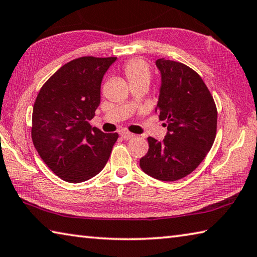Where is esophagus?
<instances>
[{
  "label": "esophagus",
  "mask_w": 257,
  "mask_h": 257,
  "mask_svg": "<svg viewBox=\"0 0 257 257\" xmlns=\"http://www.w3.org/2000/svg\"><path fill=\"white\" fill-rule=\"evenodd\" d=\"M121 137L123 139H132L135 137V135L132 133H128V132H122L121 133Z\"/></svg>",
  "instance_id": "34e87169"
}]
</instances>
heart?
Segmentation results:
<instances>
[{
  "label": "heart",
  "instance_id": "1",
  "mask_svg": "<svg viewBox=\"0 0 257 257\" xmlns=\"http://www.w3.org/2000/svg\"><path fill=\"white\" fill-rule=\"evenodd\" d=\"M124 75L127 77L130 85L138 81H149L151 78L150 68L145 61L141 59H134L125 64Z\"/></svg>",
  "mask_w": 257,
  "mask_h": 257
}]
</instances>
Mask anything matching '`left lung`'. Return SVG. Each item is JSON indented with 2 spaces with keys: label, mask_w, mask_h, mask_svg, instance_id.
Returning <instances> with one entry per match:
<instances>
[{
  "label": "left lung",
  "mask_w": 257,
  "mask_h": 257,
  "mask_svg": "<svg viewBox=\"0 0 257 257\" xmlns=\"http://www.w3.org/2000/svg\"><path fill=\"white\" fill-rule=\"evenodd\" d=\"M161 73L155 112L168 132L162 142L149 137V152L139 160L146 175L176 181L193 172L214 143L217 112L210 90L197 72L176 61L158 59Z\"/></svg>",
  "instance_id": "left-lung-1"
}]
</instances>
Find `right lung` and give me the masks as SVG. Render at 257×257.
<instances>
[{
    "label": "right lung",
    "mask_w": 257,
    "mask_h": 257,
    "mask_svg": "<svg viewBox=\"0 0 257 257\" xmlns=\"http://www.w3.org/2000/svg\"><path fill=\"white\" fill-rule=\"evenodd\" d=\"M116 58L82 56L61 67L38 93L32 138L45 164L64 181L78 184L103 170L116 133L104 134L88 121L101 103V84Z\"/></svg>",
    "instance_id": "add662e5"
}]
</instances>
